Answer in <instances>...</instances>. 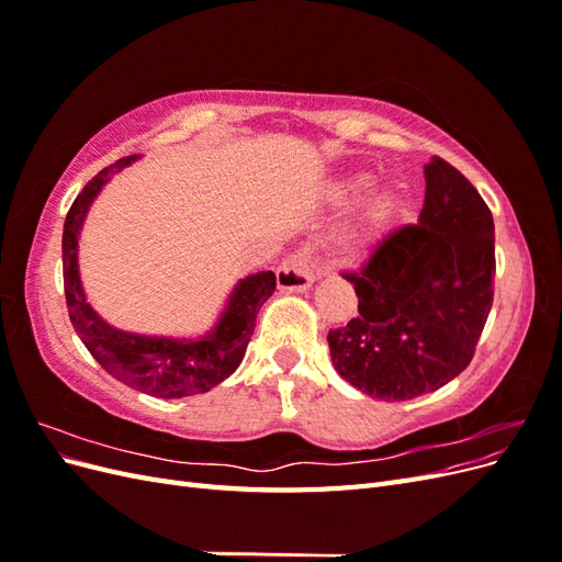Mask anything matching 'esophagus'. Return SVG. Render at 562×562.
<instances>
[{
    "instance_id": "34e87169",
    "label": "esophagus",
    "mask_w": 562,
    "mask_h": 562,
    "mask_svg": "<svg viewBox=\"0 0 562 562\" xmlns=\"http://www.w3.org/2000/svg\"><path fill=\"white\" fill-rule=\"evenodd\" d=\"M316 271L310 250H297L281 262L277 269V283L281 291H307L314 283Z\"/></svg>"
}]
</instances>
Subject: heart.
Here are the masks:
<instances>
[{
	"mask_svg": "<svg viewBox=\"0 0 562 562\" xmlns=\"http://www.w3.org/2000/svg\"><path fill=\"white\" fill-rule=\"evenodd\" d=\"M363 184H366V178H351V180H347V182H342L339 184V199H351V196H356L359 194L361 190H363ZM389 209H391V201H389V196H384V194H378L375 199H372L370 203H368V209H366V220L370 225H378V223H382V220L386 217V213H389ZM368 232L366 229H356V232H351L349 236H347V241H345V246L347 248H351V250H359V248H363V244H366V236Z\"/></svg>",
	"mask_w": 562,
	"mask_h": 562,
	"instance_id": "obj_1",
	"label": "heart"
}]
</instances>
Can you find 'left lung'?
<instances>
[{"mask_svg":"<svg viewBox=\"0 0 562 562\" xmlns=\"http://www.w3.org/2000/svg\"><path fill=\"white\" fill-rule=\"evenodd\" d=\"M417 225L342 271L359 314L328 333L335 370L370 398L411 401L471 363L495 297V223L479 190L446 159L424 166Z\"/></svg>","mask_w":562,"mask_h":562,"instance_id":"8db88e82","label":"left lung"}]
</instances>
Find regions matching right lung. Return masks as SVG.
I'll use <instances>...</instances> for the list:
<instances>
[{"label":"right lung","mask_w":562,"mask_h":562,"mask_svg":"<svg viewBox=\"0 0 562 562\" xmlns=\"http://www.w3.org/2000/svg\"><path fill=\"white\" fill-rule=\"evenodd\" d=\"M133 159L135 155L119 159L93 176L67 211L63 227V285L67 314H70L83 347L114 380L155 398L203 394L239 368L255 330V316L274 293L277 277L274 271H260V274L244 279L234 288V295L215 330L196 342L131 335L108 326L83 297L77 271V236L100 187Z\"/></svg>","instance_id":"right-lung-1"}]
</instances>
